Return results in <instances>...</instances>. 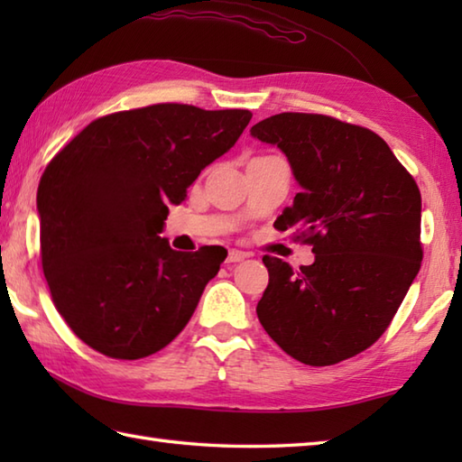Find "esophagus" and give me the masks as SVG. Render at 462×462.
I'll list each match as a JSON object with an SVG mask.
<instances>
[{"instance_id": "obj_1", "label": "esophagus", "mask_w": 462, "mask_h": 462, "mask_svg": "<svg viewBox=\"0 0 462 462\" xmlns=\"http://www.w3.org/2000/svg\"><path fill=\"white\" fill-rule=\"evenodd\" d=\"M248 256H250L248 252H242V250H230V252H228V256H226V262H228V263H236V262L246 260Z\"/></svg>"}]
</instances>
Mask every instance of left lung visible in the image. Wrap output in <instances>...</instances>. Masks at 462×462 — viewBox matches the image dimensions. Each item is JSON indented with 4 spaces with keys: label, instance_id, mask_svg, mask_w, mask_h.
<instances>
[{
    "label": "left lung",
    "instance_id": "left-lung-1",
    "mask_svg": "<svg viewBox=\"0 0 462 462\" xmlns=\"http://www.w3.org/2000/svg\"><path fill=\"white\" fill-rule=\"evenodd\" d=\"M288 156L301 190L273 222L311 244V266L263 256L258 319L306 365L357 356L389 328L423 260L420 192L389 144L333 116L280 113L250 129Z\"/></svg>",
    "mask_w": 462,
    "mask_h": 462
}]
</instances>
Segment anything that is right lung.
I'll use <instances>...</instances> for the list:
<instances>
[{"instance_id": "1", "label": "right lung", "mask_w": 462, "mask_h": 462, "mask_svg": "<svg viewBox=\"0 0 462 462\" xmlns=\"http://www.w3.org/2000/svg\"><path fill=\"white\" fill-rule=\"evenodd\" d=\"M246 109L161 103L101 116L39 180L42 263L67 326L113 359H141L179 336L226 258L161 238L171 204L246 129Z\"/></svg>"}]
</instances>
